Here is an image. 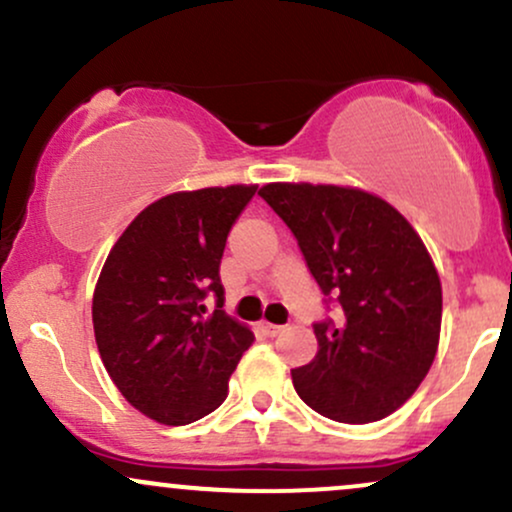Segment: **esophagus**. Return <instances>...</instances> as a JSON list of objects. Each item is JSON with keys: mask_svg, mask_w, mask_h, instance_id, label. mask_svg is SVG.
I'll list each match as a JSON object with an SVG mask.
<instances>
[{"mask_svg": "<svg viewBox=\"0 0 512 512\" xmlns=\"http://www.w3.org/2000/svg\"><path fill=\"white\" fill-rule=\"evenodd\" d=\"M262 330H264V334H269V337H276V334L284 332V327L272 325V322H262Z\"/></svg>", "mask_w": 512, "mask_h": 512, "instance_id": "1", "label": "esophagus"}]
</instances>
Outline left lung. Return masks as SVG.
Returning a JSON list of instances; mask_svg holds the SVG:
<instances>
[{
	"label": "left lung",
	"instance_id": "left-lung-1",
	"mask_svg": "<svg viewBox=\"0 0 512 512\" xmlns=\"http://www.w3.org/2000/svg\"><path fill=\"white\" fill-rule=\"evenodd\" d=\"M257 195L291 228L325 303L342 308L313 325L317 354L291 370L298 397L342 424L385 419L438 351L443 291L426 245L395 207L354 187L272 182Z\"/></svg>",
	"mask_w": 512,
	"mask_h": 512
}]
</instances>
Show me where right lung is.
Masks as SVG:
<instances>
[{
  "instance_id": "obj_1",
  "label": "right lung",
  "mask_w": 512,
  "mask_h": 512,
  "mask_svg": "<svg viewBox=\"0 0 512 512\" xmlns=\"http://www.w3.org/2000/svg\"><path fill=\"white\" fill-rule=\"evenodd\" d=\"M257 185L175 192L149 204L110 250L93 291V332L122 397L185 426L221 407L252 332L223 313L221 257ZM214 295L207 311L203 298Z\"/></svg>"
}]
</instances>
